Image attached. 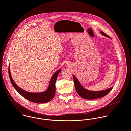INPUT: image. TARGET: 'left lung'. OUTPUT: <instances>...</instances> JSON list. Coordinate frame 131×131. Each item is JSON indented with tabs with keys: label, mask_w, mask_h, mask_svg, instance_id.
<instances>
[{
	"label": "left lung",
	"mask_w": 131,
	"mask_h": 131,
	"mask_svg": "<svg viewBox=\"0 0 131 131\" xmlns=\"http://www.w3.org/2000/svg\"><path fill=\"white\" fill-rule=\"evenodd\" d=\"M101 34L103 36L106 37L108 38L111 39L108 35L105 34L102 31H101ZM73 76V80L74 82V85L76 92L81 97L86 99V100H94L102 97L106 95L113 89V87H111L110 88L101 90V91H91L87 90L85 88L83 87L77 78L75 77L74 75Z\"/></svg>",
	"instance_id": "obj_1"
}]
</instances>
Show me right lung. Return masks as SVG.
<instances>
[{
    "mask_svg": "<svg viewBox=\"0 0 131 131\" xmlns=\"http://www.w3.org/2000/svg\"><path fill=\"white\" fill-rule=\"evenodd\" d=\"M61 71V69L60 68L54 73V74L52 75L48 87L46 91L41 92H30L23 89L15 84L11 75L9 66L8 67V73L10 80L15 90L26 99L28 100L30 102L38 103H46L50 102L53 99L56 91L55 83L56 79L59 73Z\"/></svg>",
    "mask_w": 131,
    "mask_h": 131,
    "instance_id": "right-lung-1",
    "label": "right lung"
}]
</instances>
